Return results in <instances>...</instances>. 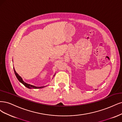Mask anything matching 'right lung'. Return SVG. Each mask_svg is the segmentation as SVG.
I'll use <instances>...</instances> for the list:
<instances>
[{"mask_svg": "<svg viewBox=\"0 0 122 122\" xmlns=\"http://www.w3.org/2000/svg\"><path fill=\"white\" fill-rule=\"evenodd\" d=\"M14 72H15V76H16L17 78H18V80L20 82H21L22 84H23V85H24L26 87L28 88L29 89H41V88H42L45 87V86H44V87H36V86H33V85H30V84L26 83L25 82H24V81H23L22 77L20 76L16 72H15L14 68Z\"/></svg>", "mask_w": 122, "mask_h": 122, "instance_id": "right-lung-1", "label": "right lung"}]
</instances>
